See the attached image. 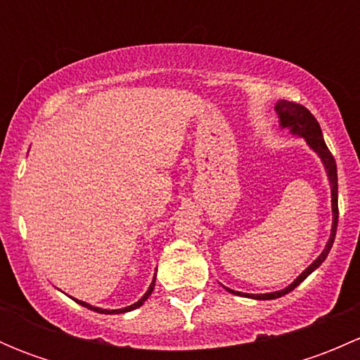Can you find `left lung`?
<instances>
[{
  "instance_id": "left-lung-1",
  "label": "left lung",
  "mask_w": 360,
  "mask_h": 360,
  "mask_svg": "<svg viewBox=\"0 0 360 360\" xmlns=\"http://www.w3.org/2000/svg\"><path fill=\"white\" fill-rule=\"evenodd\" d=\"M275 111H277L278 120H281L282 129H289V132L294 134V136L303 137V139L307 141L308 146H310L311 150H314L315 153L321 157L322 163H324L326 172H328V177H329V184H331L333 226H331V237H329L328 244H326V249L322 250L321 256H319L317 259H315L314 263H311L310 266H308L307 270H304L303 274H301L300 277H297L296 281L292 282V284H289L288 288L282 289V291L266 292V294H248V292H238V291H233V289L224 288L228 292L237 294V296H248V297H252V300H275V297H281V296H284V294L291 292L292 289H296L297 285H300L301 282H303L304 278H307L308 275L311 274V271L317 270V268L321 266L322 263H324V259L328 257L329 250H331V248H333V242H335L336 228H338V172H336V162H335V157L331 155V151H329L328 146H326V141H324V136H322L321 125H319V122L315 120V116L311 115V112L308 111L307 108L301 106V104L291 103V101H278V103L275 104Z\"/></svg>"
}]
</instances>
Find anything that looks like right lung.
Masks as SVG:
<instances>
[{
  "mask_svg": "<svg viewBox=\"0 0 360 360\" xmlns=\"http://www.w3.org/2000/svg\"><path fill=\"white\" fill-rule=\"evenodd\" d=\"M155 278H157V274H155V277H153V282H151V285H150V288H148V291L144 292V296L141 297V300L137 301V303L130 304V307H125V308H120V310H104V308H97V307H92V304L85 303V301L75 300V297H72V300H75V301H78V303L82 304V307H85V308H90V310L97 311V314H125V311H130V310H136V308H139L141 304H143L144 301H146L148 297L151 296V292H153V289H155Z\"/></svg>",
  "mask_w": 360,
  "mask_h": 360,
  "instance_id": "1",
  "label": "right lung"
}]
</instances>
